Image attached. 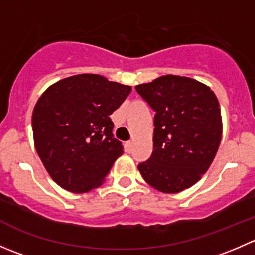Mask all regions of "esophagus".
<instances>
[{
  "mask_svg": "<svg viewBox=\"0 0 255 255\" xmlns=\"http://www.w3.org/2000/svg\"><path fill=\"white\" fill-rule=\"evenodd\" d=\"M125 148H126V151L130 153V151L133 150V142H132V140H128V142H126Z\"/></svg>",
  "mask_w": 255,
  "mask_h": 255,
  "instance_id": "esophagus-1",
  "label": "esophagus"
}]
</instances>
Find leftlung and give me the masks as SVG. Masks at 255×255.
I'll list each match as a JSON object with an SVG mask.
<instances>
[{"mask_svg":"<svg viewBox=\"0 0 255 255\" xmlns=\"http://www.w3.org/2000/svg\"><path fill=\"white\" fill-rule=\"evenodd\" d=\"M155 111L153 153L138 165L154 189L176 194L196 184L215 159L222 117L213 91L197 80L165 75L135 86Z\"/></svg>","mask_w":255,"mask_h":255,"instance_id":"1","label":"left lung"}]
</instances>
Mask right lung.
I'll list each match as a JSON object with an SVG mask.
<instances>
[{"label":"right lung","mask_w":255,"mask_h":255,"mask_svg":"<svg viewBox=\"0 0 255 255\" xmlns=\"http://www.w3.org/2000/svg\"><path fill=\"white\" fill-rule=\"evenodd\" d=\"M132 87L80 74L48 87L32 116L34 146L51 179L75 194L101 186L123 145L110 116Z\"/></svg>","instance_id":"right-lung-1"}]
</instances>
